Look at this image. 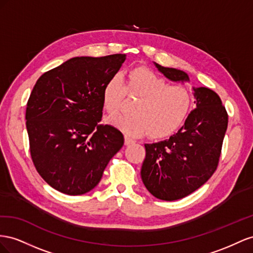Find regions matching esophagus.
Wrapping results in <instances>:
<instances>
[{
	"label": "esophagus",
	"mask_w": 253,
	"mask_h": 253,
	"mask_svg": "<svg viewBox=\"0 0 253 253\" xmlns=\"http://www.w3.org/2000/svg\"><path fill=\"white\" fill-rule=\"evenodd\" d=\"M133 143H134L133 139H131L130 136L125 135V145H130V144H133Z\"/></svg>",
	"instance_id": "esophagus-1"
}]
</instances>
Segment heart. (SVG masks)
<instances>
[{
  "label": "heart",
  "instance_id": "obj_1",
  "mask_svg": "<svg viewBox=\"0 0 253 253\" xmlns=\"http://www.w3.org/2000/svg\"><path fill=\"white\" fill-rule=\"evenodd\" d=\"M140 97L132 115H120L109 120L110 124L127 134L142 136L150 133L153 138L171 134L182 124L192 104L189 89L181 84H169L164 78L145 68H136L127 74L109 78L103 89L105 110L115 114L125 93Z\"/></svg>",
  "mask_w": 253,
  "mask_h": 253
}]
</instances>
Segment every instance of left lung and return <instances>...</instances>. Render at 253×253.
Listing matches in <instances>:
<instances>
[{"instance_id": "obj_1", "label": "left lung", "mask_w": 253, "mask_h": 253, "mask_svg": "<svg viewBox=\"0 0 253 253\" xmlns=\"http://www.w3.org/2000/svg\"><path fill=\"white\" fill-rule=\"evenodd\" d=\"M156 68L175 83L190 82L181 70ZM195 109L184 125L169 139L145 144L146 156L141 177L148 192L158 199L172 201L196 191L217 169L228 114L220 97L205 86H193Z\"/></svg>"}]
</instances>
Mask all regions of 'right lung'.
I'll use <instances>...</instances> for the list:
<instances>
[{"label":"right lung","mask_w":253,"mask_h":253,"mask_svg":"<svg viewBox=\"0 0 253 253\" xmlns=\"http://www.w3.org/2000/svg\"><path fill=\"white\" fill-rule=\"evenodd\" d=\"M125 59V54L74 57L36 83L25 114L31 156L55 190L83 195L94 189L124 145L120 130L98 123L104 85Z\"/></svg>","instance_id":"1"}]
</instances>
